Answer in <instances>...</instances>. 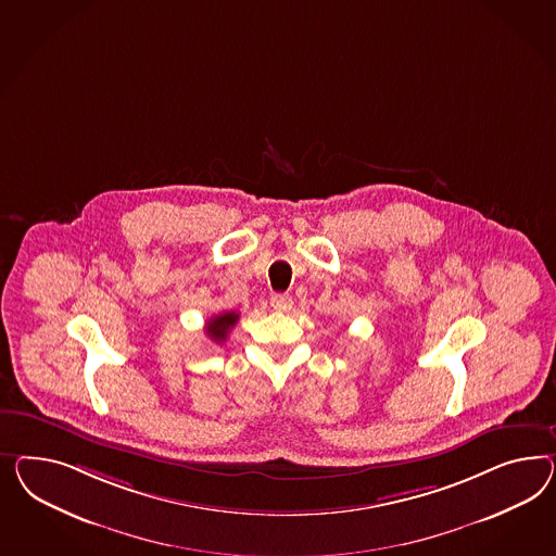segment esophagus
Wrapping results in <instances>:
<instances>
[{
	"label": "esophagus",
	"mask_w": 556,
	"mask_h": 556,
	"mask_svg": "<svg viewBox=\"0 0 556 556\" xmlns=\"http://www.w3.org/2000/svg\"><path fill=\"white\" fill-rule=\"evenodd\" d=\"M270 307L275 309V312H289L291 307H293V300L286 295V293H275L273 298H270Z\"/></svg>",
	"instance_id": "1"
}]
</instances>
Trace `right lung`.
<instances>
[{
	"label": "right lung",
	"mask_w": 556,
	"mask_h": 556,
	"mask_svg": "<svg viewBox=\"0 0 556 556\" xmlns=\"http://www.w3.org/2000/svg\"><path fill=\"white\" fill-rule=\"evenodd\" d=\"M237 321H239L237 312H225V314L211 317L206 321V330L204 331L211 336L214 342H225L228 331H230V328H235Z\"/></svg>",
	"instance_id": "1"
}]
</instances>
